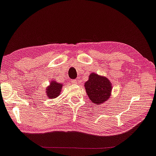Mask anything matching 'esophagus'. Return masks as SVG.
Segmentation results:
<instances>
[{
	"instance_id": "esophagus-1",
	"label": "esophagus",
	"mask_w": 156,
	"mask_h": 156,
	"mask_svg": "<svg viewBox=\"0 0 156 156\" xmlns=\"http://www.w3.org/2000/svg\"><path fill=\"white\" fill-rule=\"evenodd\" d=\"M71 82H72V84H77V82H78V81L76 80H71Z\"/></svg>"
}]
</instances>
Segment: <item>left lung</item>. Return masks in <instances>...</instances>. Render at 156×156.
<instances>
[{
  "instance_id": "left-lung-1",
  "label": "left lung",
  "mask_w": 156,
  "mask_h": 156,
  "mask_svg": "<svg viewBox=\"0 0 156 156\" xmlns=\"http://www.w3.org/2000/svg\"><path fill=\"white\" fill-rule=\"evenodd\" d=\"M84 87L88 97L95 105L102 104L111 95V82L107 78L94 73H91Z\"/></svg>"
}]
</instances>
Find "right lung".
<instances>
[{"label": "right lung", "mask_w": 156, "mask_h": 156, "mask_svg": "<svg viewBox=\"0 0 156 156\" xmlns=\"http://www.w3.org/2000/svg\"><path fill=\"white\" fill-rule=\"evenodd\" d=\"M62 84L58 83L55 81H52L49 86L47 88V94L48 98L55 99L60 94Z\"/></svg>", "instance_id": "1"}]
</instances>
